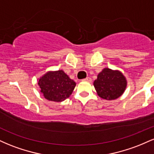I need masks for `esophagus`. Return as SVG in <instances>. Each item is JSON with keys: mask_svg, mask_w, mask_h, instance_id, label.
<instances>
[{"mask_svg": "<svg viewBox=\"0 0 154 154\" xmlns=\"http://www.w3.org/2000/svg\"><path fill=\"white\" fill-rule=\"evenodd\" d=\"M85 81H86V82H92V79L91 78V77H86L85 79H84Z\"/></svg>", "mask_w": 154, "mask_h": 154, "instance_id": "1", "label": "esophagus"}]
</instances>
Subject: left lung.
I'll use <instances>...</instances> for the list:
<instances>
[{
	"label": "left lung",
	"mask_w": 154,
	"mask_h": 154,
	"mask_svg": "<svg viewBox=\"0 0 154 154\" xmlns=\"http://www.w3.org/2000/svg\"><path fill=\"white\" fill-rule=\"evenodd\" d=\"M97 94L107 100H115L121 96L127 87V79L119 70L105 68L98 75L93 82Z\"/></svg>",
	"instance_id": "1"
}]
</instances>
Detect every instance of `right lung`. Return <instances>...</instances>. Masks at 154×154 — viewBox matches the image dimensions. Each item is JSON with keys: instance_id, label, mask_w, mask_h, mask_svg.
Returning a JSON list of instances; mask_svg holds the SVG:
<instances>
[{"instance_id": "obj_1", "label": "right lung", "mask_w": 154, "mask_h": 154, "mask_svg": "<svg viewBox=\"0 0 154 154\" xmlns=\"http://www.w3.org/2000/svg\"><path fill=\"white\" fill-rule=\"evenodd\" d=\"M40 92L47 100L61 102L70 96L76 83L63 70L48 72L38 80Z\"/></svg>"}]
</instances>
